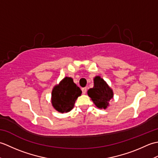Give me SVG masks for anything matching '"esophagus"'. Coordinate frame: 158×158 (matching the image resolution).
I'll return each mask as SVG.
<instances>
[{
	"mask_svg": "<svg viewBox=\"0 0 158 158\" xmlns=\"http://www.w3.org/2000/svg\"><path fill=\"white\" fill-rule=\"evenodd\" d=\"M81 91H82V93L83 94H85L86 93V91H87V88H81Z\"/></svg>",
	"mask_w": 158,
	"mask_h": 158,
	"instance_id": "obj_1",
	"label": "esophagus"
}]
</instances>
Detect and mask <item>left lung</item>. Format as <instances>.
Returning <instances> with one entry per match:
<instances>
[{
  "label": "left lung",
  "instance_id": "left-lung-1",
  "mask_svg": "<svg viewBox=\"0 0 158 158\" xmlns=\"http://www.w3.org/2000/svg\"><path fill=\"white\" fill-rule=\"evenodd\" d=\"M88 96L99 109H106L109 101L113 98V92L109 85L100 77L94 78V86L88 91Z\"/></svg>",
  "mask_w": 158,
  "mask_h": 158
}]
</instances>
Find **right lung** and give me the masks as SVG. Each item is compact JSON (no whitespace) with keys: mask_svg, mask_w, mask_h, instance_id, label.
Wrapping results in <instances>:
<instances>
[{"mask_svg":"<svg viewBox=\"0 0 158 158\" xmlns=\"http://www.w3.org/2000/svg\"><path fill=\"white\" fill-rule=\"evenodd\" d=\"M81 93V90L73 82V79L66 77L53 89L52 105L60 113L69 112L73 108L77 98Z\"/></svg>","mask_w":158,"mask_h":158,"instance_id":"right-lung-1","label":"right lung"}]
</instances>
